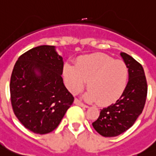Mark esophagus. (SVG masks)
Wrapping results in <instances>:
<instances>
[{"mask_svg":"<svg viewBox=\"0 0 156 156\" xmlns=\"http://www.w3.org/2000/svg\"><path fill=\"white\" fill-rule=\"evenodd\" d=\"M74 104H75L76 105H78V106L83 107V108H88L87 105H86V104H83V103L81 102V101H79L78 99H75V100H74Z\"/></svg>","mask_w":156,"mask_h":156,"instance_id":"34e87169","label":"esophagus"}]
</instances>
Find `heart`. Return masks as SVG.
I'll list each match as a JSON object with an SVG mask.
<instances>
[{
	"mask_svg": "<svg viewBox=\"0 0 156 156\" xmlns=\"http://www.w3.org/2000/svg\"><path fill=\"white\" fill-rule=\"evenodd\" d=\"M63 75L69 90L79 92L87 81L89 90L84 99L87 102L101 105L112 104L118 100L126 90L129 79V69L126 63L104 53L86 55L77 60L75 66L66 64Z\"/></svg>",
	"mask_w": 156,
	"mask_h": 156,
	"instance_id": "heart-1",
	"label": "heart"
}]
</instances>
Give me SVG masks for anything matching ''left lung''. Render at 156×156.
I'll return each mask as SVG.
<instances>
[{
    "label": "left lung",
    "mask_w": 156,
    "mask_h": 156,
    "mask_svg": "<svg viewBox=\"0 0 156 156\" xmlns=\"http://www.w3.org/2000/svg\"><path fill=\"white\" fill-rule=\"evenodd\" d=\"M128 67L129 80L126 90L116 103L100 110L92 123L104 137H116L133 126L143 110L147 95V84L143 66L125 52L120 53Z\"/></svg>",
    "instance_id": "left-lung-1"
}]
</instances>
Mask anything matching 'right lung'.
Segmentation results:
<instances>
[{"label": "right lung", "mask_w": 156, "mask_h": 156, "mask_svg": "<svg viewBox=\"0 0 156 156\" xmlns=\"http://www.w3.org/2000/svg\"><path fill=\"white\" fill-rule=\"evenodd\" d=\"M64 61L55 46L29 50L16 61L10 78L11 104L25 128L38 134L59 126L74 98L61 78Z\"/></svg>", "instance_id": "obj_1"}]
</instances>
